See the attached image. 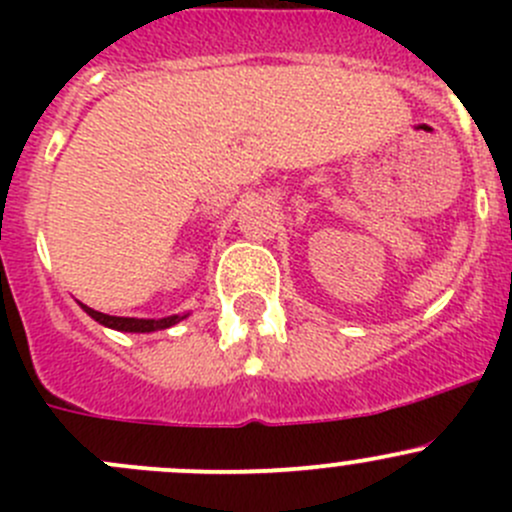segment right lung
Wrapping results in <instances>:
<instances>
[{"label": "right lung", "instance_id": "right-lung-1", "mask_svg": "<svg viewBox=\"0 0 512 512\" xmlns=\"http://www.w3.org/2000/svg\"><path fill=\"white\" fill-rule=\"evenodd\" d=\"M81 307L86 309V314L89 317H94L98 324H103V327H111V329H118V332H156V329H168L173 327V324H178L183 317H165V319H133V317H111V314H103V312H96V309L86 307V304H81Z\"/></svg>", "mask_w": 512, "mask_h": 512}]
</instances>
